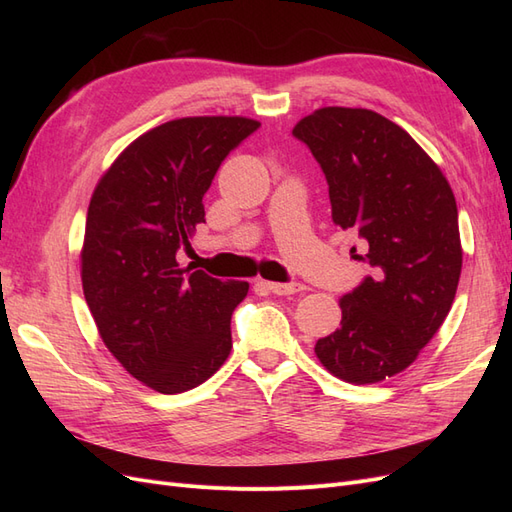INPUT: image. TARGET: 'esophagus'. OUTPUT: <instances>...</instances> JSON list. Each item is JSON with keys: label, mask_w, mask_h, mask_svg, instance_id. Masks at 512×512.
I'll return each instance as SVG.
<instances>
[{"label": "esophagus", "mask_w": 512, "mask_h": 512, "mask_svg": "<svg viewBox=\"0 0 512 512\" xmlns=\"http://www.w3.org/2000/svg\"><path fill=\"white\" fill-rule=\"evenodd\" d=\"M265 286L273 292V294H294L305 290L303 284H277V282H265Z\"/></svg>", "instance_id": "34e87169"}]
</instances>
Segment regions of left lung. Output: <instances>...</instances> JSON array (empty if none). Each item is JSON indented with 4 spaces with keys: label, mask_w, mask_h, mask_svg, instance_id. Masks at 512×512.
Returning a JSON list of instances; mask_svg holds the SVG:
<instances>
[{
    "label": "left lung",
    "mask_w": 512,
    "mask_h": 512,
    "mask_svg": "<svg viewBox=\"0 0 512 512\" xmlns=\"http://www.w3.org/2000/svg\"><path fill=\"white\" fill-rule=\"evenodd\" d=\"M292 134L327 177L335 226L359 232L367 254L356 258L374 269L339 299L342 324L314 352L339 380L382 382L416 361L451 312L463 262L455 194L425 149L369 108H318Z\"/></svg>",
    "instance_id": "1"
}]
</instances>
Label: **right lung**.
<instances>
[{"mask_svg":"<svg viewBox=\"0 0 512 512\" xmlns=\"http://www.w3.org/2000/svg\"><path fill=\"white\" fill-rule=\"evenodd\" d=\"M258 126L237 115L166 121L123 149L91 194L85 301L108 352L158 393L194 389L230 354V316L250 284L188 273L175 254L205 222L222 160Z\"/></svg>","mask_w":512,"mask_h":512,"instance_id":"obj_1","label":"right lung"}]
</instances>
